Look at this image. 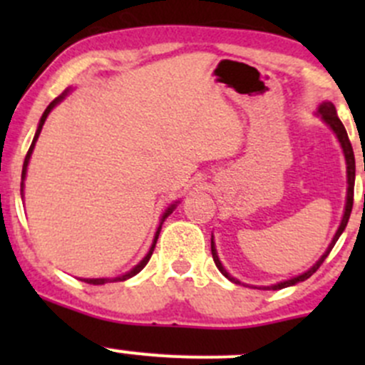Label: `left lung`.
<instances>
[{"label":"left lung","instance_id":"obj_1","mask_svg":"<svg viewBox=\"0 0 365 365\" xmlns=\"http://www.w3.org/2000/svg\"><path fill=\"white\" fill-rule=\"evenodd\" d=\"M319 114H322L323 120H325L327 123L330 125V128H332V130L336 132L337 139H339V143H341V146H342V152H344L346 165H348V200H346L344 215H342L341 226H339V230H337V233H336V237H334V240H332V244H330V247L327 249V252L323 254L322 257H319V261L314 264V267L311 268V270H307V272H305V274H302V275H297V277L289 279V281L279 282V284H274V286H264V288H261V289H282V288H288V286H293V284H297V282H302V281H305V279L311 277V275L314 274L316 270H318L319 264H322L323 261H325V257L329 256L330 251H332V247H334V245H336V242L339 240L341 233H342V231H344L346 224H348V220H349V213H351V208H353V187H355V155H353L351 143H349L348 134H346L344 125H342L339 118H337L336 108H334L332 102H323V104L319 106ZM364 169H365V162H364ZM364 203H365V196H364ZM212 256H213V261H215L217 268H219V270L222 272V275H226V277L230 279V281H233L235 284H238L237 279L231 277V275L227 274L226 270H224L222 263H220L219 256H217V252H215V247H213V242H212Z\"/></svg>","mask_w":365,"mask_h":365}]
</instances>
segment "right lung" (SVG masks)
I'll use <instances>...</instances> for the list:
<instances>
[{"mask_svg": "<svg viewBox=\"0 0 365 365\" xmlns=\"http://www.w3.org/2000/svg\"><path fill=\"white\" fill-rule=\"evenodd\" d=\"M65 95H67V91H65L63 95H60V97H58V98H54V101L51 102L49 106H47V109H46V111H43L42 118H40V123H38V128H36V134H35V138H33V143H31V146H29L28 153H26V159H24V164H23V176H21V178H23V180L26 178V169H28V162H29V157H31V153H33V148H35V143H36V139H38V135H40V130H42V127H43V121H46L47 114L51 113V109H53L54 106L58 104V102H61V101H63V98H65ZM21 192H23V183H21ZM173 208H175V205H171V206H169L168 210H165V213H164V217H162V220H164L165 217H168L169 213L173 212ZM160 224H162V222H160ZM159 233H160V226H159V230H157L155 240H153V244H152V249H150V252L146 254V256H145V259H143L141 263L138 264V267H134V268H132V270L128 272V274H125V275H120V277H114V279H81V281L88 282V284H106V282L125 281V279H130V277H134L135 274H139V272H141L143 268L146 267V263H148V261H150V257H152V254H153V249H155V244H157V238H159Z\"/></svg>", "mask_w": 365, "mask_h": 365, "instance_id": "add662e5", "label": "right lung"}]
</instances>
